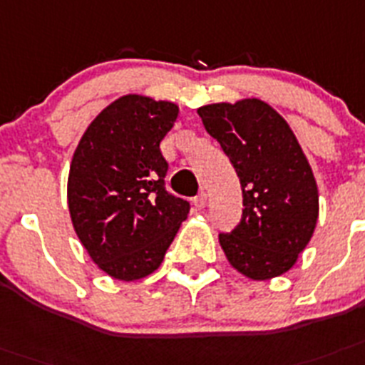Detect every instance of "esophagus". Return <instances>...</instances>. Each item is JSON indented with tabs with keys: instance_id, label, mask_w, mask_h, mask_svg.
Listing matches in <instances>:
<instances>
[{
	"instance_id": "obj_1",
	"label": "esophagus",
	"mask_w": 365,
	"mask_h": 365,
	"mask_svg": "<svg viewBox=\"0 0 365 365\" xmlns=\"http://www.w3.org/2000/svg\"><path fill=\"white\" fill-rule=\"evenodd\" d=\"M192 204H195V207H197V210H204V207H206V204H207L206 192H204V191L198 192L197 197L192 198Z\"/></svg>"
}]
</instances>
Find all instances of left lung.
<instances>
[{"mask_svg":"<svg viewBox=\"0 0 365 365\" xmlns=\"http://www.w3.org/2000/svg\"><path fill=\"white\" fill-rule=\"evenodd\" d=\"M198 115L243 191L241 222L219 234L230 265L252 280L280 277L310 243L319 217L317 183L295 133L258 98L211 103Z\"/></svg>","mask_w":365,"mask_h":365,"instance_id":"1","label":"left lung"}]
</instances>
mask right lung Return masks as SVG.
<instances>
[{
  "label": "right lung",
  "mask_w": 365,
  "mask_h": 365,
  "mask_svg": "<svg viewBox=\"0 0 365 365\" xmlns=\"http://www.w3.org/2000/svg\"><path fill=\"white\" fill-rule=\"evenodd\" d=\"M178 106L125 94L91 122L73 152L68 210L79 241L116 280H139L161 265L189 202L165 189L163 140Z\"/></svg>",
  "instance_id": "right-lung-1"
}]
</instances>
